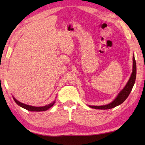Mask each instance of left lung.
<instances>
[{"label": "left lung", "mask_w": 145, "mask_h": 145, "mask_svg": "<svg viewBox=\"0 0 145 145\" xmlns=\"http://www.w3.org/2000/svg\"><path fill=\"white\" fill-rule=\"evenodd\" d=\"M136 77V63L135 60L134 56H133V69H132V73L131 74V77L129 78V80L127 82L125 88L123 89L120 93L118 95L117 97L114 99V101L109 104L105 105H100V106H94V105H89L90 107L93 108V109H110L112 108H114L118 105L122 104L125 100L127 97H129L130 93H131L132 88L134 86Z\"/></svg>", "instance_id": "8db88e82"}]
</instances>
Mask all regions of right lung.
<instances>
[{
	"mask_svg": "<svg viewBox=\"0 0 145 145\" xmlns=\"http://www.w3.org/2000/svg\"><path fill=\"white\" fill-rule=\"evenodd\" d=\"M13 99L14 100V102H15L17 104L20 106L24 108V109H25L27 110V111H45L46 110L48 109L49 108H50L52 106H53V105L54 104L55 101H54L53 102L51 103V104H48L47 105H45V106H43V107H34V106H31V105H26V104H24L23 103H21L19 101H18L16 99H14L13 97Z\"/></svg>",
	"mask_w": 145,
	"mask_h": 145,
	"instance_id": "1",
	"label": "right lung"
}]
</instances>
